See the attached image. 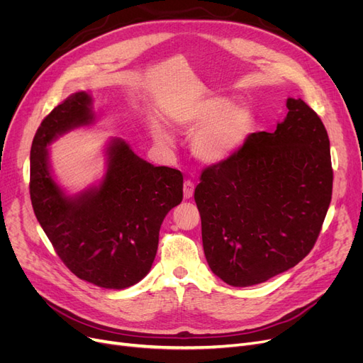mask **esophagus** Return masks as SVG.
I'll use <instances>...</instances> for the list:
<instances>
[{
	"label": "esophagus",
	"mask_w": 363,
	"mask_h": 363,
	"mask_svg": "<svg viewBox=\"0 0 363 363\" xmlns=\"http://www.w3.org/2000/svg\"><path fill=\"white\" fill-rule=\"evenodd\" d=\"M194 194V184L193 181H185L184 182V199H191Z\"/></svg>",
	"instance_id": "esophagus-1"
}]
</instances>
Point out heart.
Masks as SVG:
<instances>
[{
  "label": "heart",
  "instance_id": "heart-1",
  "mask_svg": "<svg viewBox=\"0 0 363 363\" xmlns=\"http://www.w3.org/2000/svg\"><path fill=\"white\" fill-rule=\"evenodd\" d=\"M179 124L196 130L193 136L194 154L206 163L233 155L244 145L252 130V113L245 104H230L229 99L209 97L190 107ZM157 138L169 143L170 136L164 130L157 131Z\"/></svg>",
  "mask_w": 363,
  "mask_h": 363
}]
</instances>
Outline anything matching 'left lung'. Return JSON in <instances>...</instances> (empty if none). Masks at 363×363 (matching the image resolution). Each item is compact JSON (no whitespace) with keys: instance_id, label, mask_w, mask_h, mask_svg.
Segmentation results:
<instances>
[{"instance_id":"1","label":"left lung","mask_w":363,"mask_h":363,"mask_svg":"<svg viewBox=\"0 0 363 363\" xmlns=\"http://www.w3.org/2000/svg\"><path fill=\"white\" fill-rule=\"evenodd\" d=\"M274 133L259 131L200 174L194 200L211 271L248 287L308 256L332 199L328 131L301 99Z\"/></svg>"}]
</instances>
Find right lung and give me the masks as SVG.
Returning <instances> with one entry per match:
<instances>
[{
	"mask_svg": "<svg viewBox=\"0 0 363 363\" xmlns=\"http://www.w3.org/2000/svg\"><path fill=\"white\" fill-rule=\"evenodd\" d=\"M91 97L74 92L37 128L31 145L30 194L35 217L58 257L80 279L103 289H127L151 271L160 227L182 202V173L152 166L123 139L107 146L99 186L65 196L53 181L46 146L94 121Z\"/></svg>",
	"mask_w": 363,
	"mask_h": 363,
	"instance_id": "right-lung-1",
	"label": "right lung"
}]
</instances>
